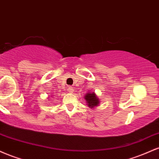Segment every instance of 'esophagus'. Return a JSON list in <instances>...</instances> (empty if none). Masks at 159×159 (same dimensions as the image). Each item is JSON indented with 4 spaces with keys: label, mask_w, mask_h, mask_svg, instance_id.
<instances>
[{
    "label": "esophagus",
    "mask_w": 159,
    "mask_h": 159,
    "mask_svg": "<svg viewBox=\"0 0 159 159\" xmlns=\"http://www.w3.org/2000/svg\"><path fill=\"white\" fill-rule=\"evenodd\" d=\"M68 91L69 93H73V88H72V87H68Z\"/></svg>",
    "instance_id": "obj_1"
}]
</instances>
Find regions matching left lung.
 <instances>
[{
    "instance_id": "left-lung-1",
    "label": "left lung",
    "mask_w": 159,
    "mask_h": 159,
    "mask_svg": "<svg viewBox=\"0 0 159 159\" xmlns=\"http://www.w3.org/2000/svg\"><path fill=\"white\" fill-rule=\"evenodd\" d=\"M84 98L87 102L86 103L90 108H95L99 105V99L94 92H87V93L85 94Z\"/></svg>"
}]
</instances>
